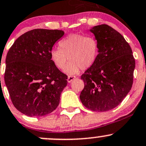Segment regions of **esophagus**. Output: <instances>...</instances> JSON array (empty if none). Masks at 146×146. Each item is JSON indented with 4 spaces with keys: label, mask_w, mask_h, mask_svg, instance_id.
Returning <instances> with one entry per match:
<instances>
[{
    "label": "esophagus",
    "mask_w": 146,
    "mask_h": 146,
    "mask_svg": "<svg viewBox=\"0 0 146 146\" xmlns=\"http://www.w3.org/2000/svg\"><path fill=\"white\" fill-rule=\"evenodd\" d=\"M76 76H70L68 77V79H67V81H68V82H71L74 79H76Z\"/></svg>",
    "instance_id": "1"
}]
</instances>
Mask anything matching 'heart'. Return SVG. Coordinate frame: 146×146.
Returning <instances> with one entry per match:
<instances>
[{
    "label": "heart",
    "instance_id": "obj_1",
    "mask_svg": "<svg viewBox=\"0 0 146 146\" xmlns=\"http://www.w3.org/2000/svg\"><path fill=\"white\" fill-rule=\"evenodd\" d=\"M59 46L60 48L51 50L50 59L59 69H63L68 60L69 62L64 69L68 75L89 68L98 56V41L94 36L71 34L61 40Z\"/></svg>",
    "mask_w": 146,
    "mask_h": 146
}]
</instances>
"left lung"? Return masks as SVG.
Wrapping results in <instances>:
<instances>
[{"label":"left lung","instance_id":"left-lung-1","mask_svg":"<svg viewBox=\"0 0 146 146\" xmlns=\"http://www.w3.org/2000/svg\"><path fill=\"white\" fill-rule=\"evenodd\" d=\"M99 44V53L92 66L81 76L84 83L80 98L94 111L117 107L130 91L135 60L124 37L106 24L91 29Z\"/></svg>","mask_w":146,"mask_h":146}]
</instances>
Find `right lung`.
<instances>
[{
    "mask_svg": "<svg viewBox=\"0 0 146 146\" xmlns=\"http://www.w3.org/2000/svg\"><path fill=\"white\" fill-rule=\"evenodd\" d=\"M62 30L35 29L14 41L7 54L5 82L14 106L29 116H42L59 105L68 76L54 65L52 46Z\"/></svg>",
    "mask_w": 146,
    "mask_h": 146,
    "instance_id": "1",
    "label": "right lung"
}]
</instances>
